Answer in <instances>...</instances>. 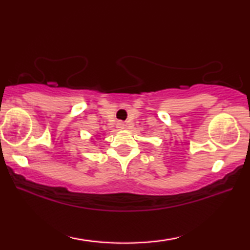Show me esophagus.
<instances>
[{
    "label": "esophagus",
    "instance_id": "34e87169",
    "mask_svg": "<svg viewBox=\"0 0 250 250\" xmlns=\"http://www.w3.org/2000/svg\"><path fill=\"white\" fill-rule=\"evenodd\" d=\"M117 128L118 129H122V128H124L125 127V123L124 122H122V121H119V122H117Z\"/></svg>",
    "mask_w": 250,
    "mask_h": 250
}]
</instances>
